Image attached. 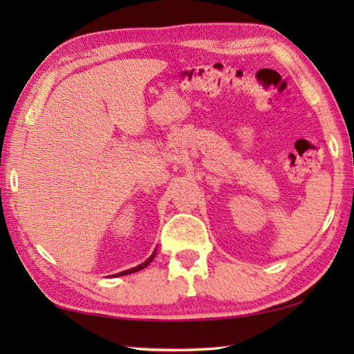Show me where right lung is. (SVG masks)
<instances>
[{
	"label": "right lung",
	"instance_id": "obj_1",
	"mask_svg": "<svg viewBox=\"0 0 354 354\" xmlns=\"http://www.w3.org/2000/svg\"><path fill=\"white\" fill-rule=\"evenodd\" d=\"M154 254H156V253H153V254H151V257H149V259H147V261L143 262V263H140V266H137V267H134V268H129V270H124V272H122V273L112 274V277H113V278H115V277H123V274H129V273H134V272H139V270H142V268H145V267H148V266H149V262H151V261L154 259Z\"/></svg>",
	"mask_w": 354,
	"mask_h": 354
}]
</instances>
